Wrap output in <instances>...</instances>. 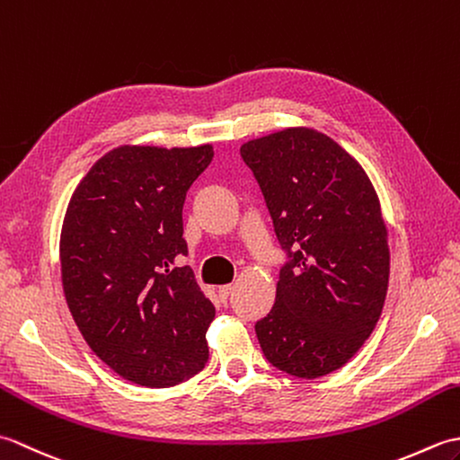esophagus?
<instances>
[{
	"instance_id": "esophagus-1",
	"label": "esophagus",
	"mask_w": 460,
	"mask_h": 460,
	"mask_svg": "<svg viewBox=\"0 0 460 460\" xmlns=\"http://www.w3.org/2000/svg\"><path fill=\"white\" fill-rule=\"evenodd\" d=\"M231 292H233V287H231V285H223V287H219V288H217V295H219L221 302H227V298L231 296Z\"/></svg>"
}]
</instances>
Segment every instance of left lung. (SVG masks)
<instances>
[{
    "instance_id": "left-lung-1",
    "label": "left lung",
    "mask_w": 460,
    "mask_h": 460,
    "mask_svg": "<svg viewBox=\"0 0 460 460\" xmlns=\"http://www.w3.org/2000/svg\"><path fill=\"white\" fill-rule=\"evenodd\" d=\"M290 261L255 324L272 366L302 379L340 369L374 332L389 282L387 227L366 170L306 126L241 146Z\"/></svg>"
}]
</instances>
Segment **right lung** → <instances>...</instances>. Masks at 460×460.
Masks as SVG:
<instances>
[{"instance_id": "right-lung-1", "label": "right lung", "mask_w": 460, "mask_h": 460, "mask_svg": "<svg viewBox=\"0 0 460 460\" xmlns=\"http://www.w3.org/2000/svg\"><path fill=\"white\" fill-rule=\"evenodd\" d=\"M213 146H119L73 191L61 275L83 338L114 374L144 387L183 384L209 358L215 318L190 267L181 209Z\"/></svg>"}]
</instances>
